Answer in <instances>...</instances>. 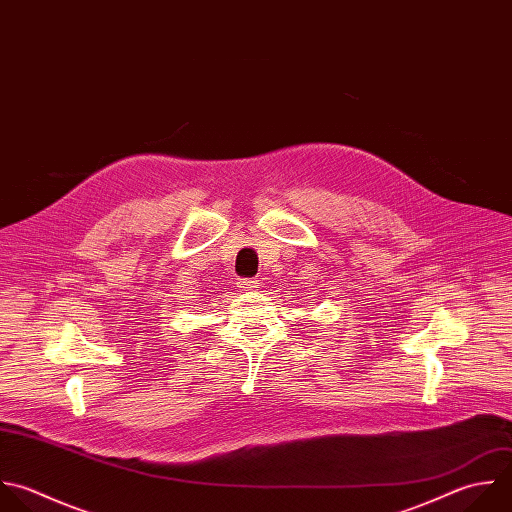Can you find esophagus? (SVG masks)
<instances>
[{
	"label": "esophagus",
	"mask_w": 512,
	"mask_h": 512,
	"mask_svg": "<svg viewBox=\"0 0 512 512\" xmlns=\"http://www.w3.org/2000/svg\"><path fill=\"white\" fill-rule=\"evenodd\" d=\"M237 287H239L241 291H255V289L259 287V283H257L255 279H239V281H237Z\"/></svg>",
	"instance_id": "1"
}]
</instances>
